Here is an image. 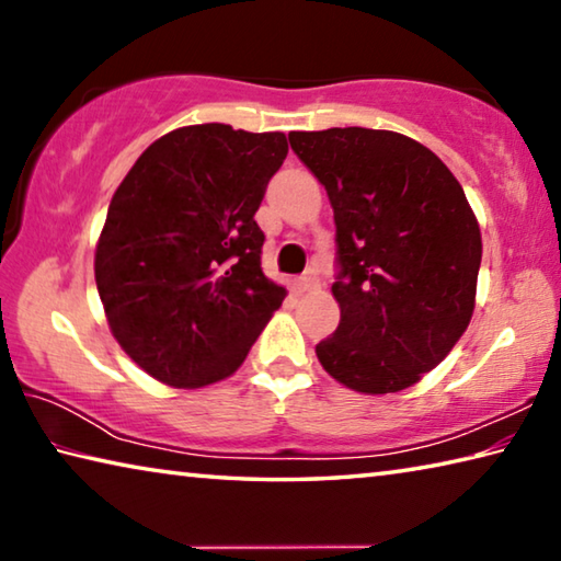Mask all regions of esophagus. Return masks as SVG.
<instances>
[{
	"label": "esophagus",
	"instance_id": "1",
	"mask_svg": "<svg viewBox=\"0 0 561 561\" xmlns=\"http://www.w3.org/2000/svg\"><path fill=\"white\" fill-rule=\"evenodd\" d=\"M294 287H297L299 294H307V291H317V289L321 287V282H319L317 274L309 272V274H304V277H299L297 284H294Z\"/></svg>",
	"mask_w": 561,
	"mask_h": 561
}]
</instances>
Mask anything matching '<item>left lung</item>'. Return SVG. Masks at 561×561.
<instances>
[{
	"label": "left lung",
	"mask_w": 561,
	"mask_h": 561,
	"mask_svg": "<svg viewBox=\"0 0 561 561\" xmlns=\"http://www.w3.org/2000/svg\"><path fill=\"white\" fill-rule=\"evenodd\" d=\"M334 207L341 321L317 344L356 393H398L450 354L474 311L480 225L448 165L396 130H291Z\"/></svg>",
	"instance_id": "left-lung-1"
}]
</instances>
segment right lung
<instances>
[{
    "label": "right lung",
    "instance_id": "right-lung-1",
    "mask_svg": "<svg viewBox=\"0 0 561 561\" xmlns=\"http://www.w3.org/2000/svg\"><path fill=\"white\" fill-rule=\"evenodd\" d=\"M287 150L279 130L183 126L113 193L96 287L113 339L156 381L193 391L232 376L282 307L287 289L264 277L254 213Z\"/></svg>",
    "mask_w": 561,
    "mask_h": 561
}]
</instances>
